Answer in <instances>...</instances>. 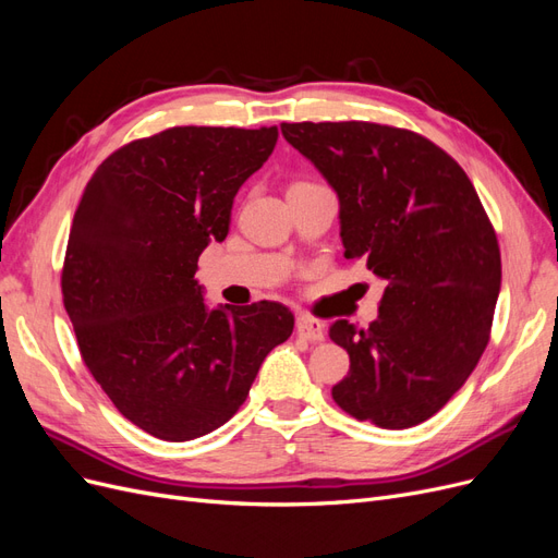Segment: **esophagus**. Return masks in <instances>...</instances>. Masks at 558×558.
<instances>
[{"instance_id":"1","label":"esophagus","mask_w":558,"mask_h":558,"mask_svg":"<svg viewBox=\"0 0 558 558\" xmlns=\"http://www.w3.org/2000/svg\"><path fill=\"white\" fill-rule=\"evenodd\" d=\"M295 330H298L302 340H307V342H324V337H326L324 324H320L318 318H314L310 314H298Z\"/></svg>"}]
</instances>
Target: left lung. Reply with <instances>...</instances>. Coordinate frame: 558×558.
Returning <instances> with one entry per match:
<instances>
[{"instance_id":"obj_1","label":"left lung","mask_w":558,"mask_h":558,"mask_svg":"<svg viewBox=\"0 0 558 558\" xmlns=\"http://www.w3.org/2000/svg\"><path fill=\"white\" fill-rule=\"evenodd\" d=\"M281 134L340 197L344 258L386 281L373 324L330 326L351 363L332 400L379 428H412L445 408L492 337L496 230L463 167L412 130L305 121Z\"/></svg>"}]
</instances>
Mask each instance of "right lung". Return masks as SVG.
<instances>
[{"instance_id": "1", "label": "right lung", "mask_w": 558, "mask_h": 558, "mask_svg": "<svg viewBox=\"0 0 558 558\" xmlns=\"http://www.w3.org/2000/svg\"><path fill=\"white\" fill-rule=\"evenodd\" d=\"M277 137V125L162 130L113 150L81 195L64 310L116 410L160 440L223 426L293 332L281 302L209 310L195 279L199 253L226 240L232 199Z\"/></svg>"}]
</instances>
